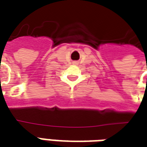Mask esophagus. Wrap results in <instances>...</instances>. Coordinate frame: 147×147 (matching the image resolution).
I'll list each match as a JSON object with an SVG mask.
<instances>
[{
    "label": "esophagus",
    "mask_w": 147,
    "mask_h": 147,
    "mask_svg": "<svg viewBox=\"0 0 147 147\" xmlns=\"http://www.w3.org/2000/svg\"><path fill=\"white\" fill-rule=\"evenodd\" d=\"M78 64V62H77V61H74L73 62V64Z\"/></svg>",
    "instance_id": "1"
}]
</instances>
